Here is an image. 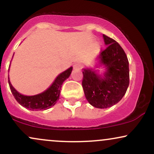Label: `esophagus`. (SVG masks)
<instances>
[{"label": "esophagus", "instance_id": "1", "mask_svg": "<svg viewBox=\"0 0 154 154\" xmlns=\"http://www.w3.org/2000/svg\"><path fill=\"white\" fill-rule=\"evenodd\" d=\"M81 67H82V65L80 63H75L74 65V69H81Z\"/></svg>", "mask_w": 154, "mask_h": 154}]
</instances>
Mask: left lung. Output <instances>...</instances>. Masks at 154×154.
Returning <instances> with one entry per match:
<instances>
[{
  "label": "left lung",
  "mask_w": 154,
  "mask_h": 154,
  "mask_svg": "<svg viewBox=\"0 0 154 154\" xmlns=\"http://www.w3.org/2000/svg\"><path fill=\"white\" fill-rule=\"evenodd\" d=\"M107 48L98 56L99 62L105 65L103 76L91 69H84L82 85L88 101L93 106L106 109L117 103L126 93L130 83L129 61L127 55L114 39L103 35Z\"/></svg>",
  "instance_id": "8db88e82"
}]
</instances>
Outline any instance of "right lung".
<instances>
[{
    "instance_id": "obj_1",
    "label": "right lung",
    "mask_w": 154,
    "mask_h": 154,
    "mask_svg": "<svg viewBox=\"0 0 154 154\" xmlns=\"http://www.w3.org/2000/svg\"><path fill=\"white\" fill-rule=\"evenodd\" d=\"M72 70V67H70L66 71L60 74L48 89L40 94L32 95V96H26L18 93L11 84L9 77H8V84L14 97L22 106L32 111L46 110L54 106L56 101L59 100L63 82L71 75Z\"/></svg>"
}]
</instances>
